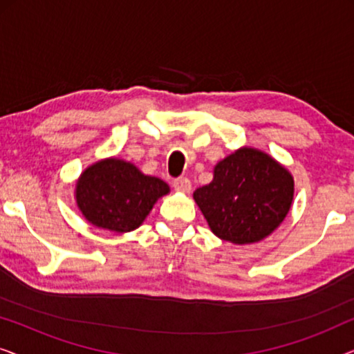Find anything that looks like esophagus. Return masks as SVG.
<instances>
[{"instance_id": "34e87169", "label": "esophagus", "mask_w": 354, "mask_h": 354, "mask_svg": "<svg viewBox=\"0 0 354 354\" xmlns=\"http://www.w3.org/2000/svg\"><path fill=\"white\" fill-rule=\"evenodd\" d=\"M172 185H174V188H176L177 192L188 193V192L192 190V182H190V178H187V177H178V178H174Z\"/></svg>"}]
</instances>
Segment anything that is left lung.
I'll return each mask as SVG.
<instances>
[{
	"mask_svg": "<svg viewBox=\"0 0 354 354\" xmlns=\"http://www.w3.org/2000/svg\"><path fill=\"white\" fill-rule=\"evenodd\" d=\"M293 177L254 148H240L214 167V178L193 193L212 234L235 245L272 234L293 201Z\"/></svg>",
	"mask_w": 354,
	"mask_h": 354,
	"instance_id": "left-lung-1",
	"label": "left lung"
}]
</instances>
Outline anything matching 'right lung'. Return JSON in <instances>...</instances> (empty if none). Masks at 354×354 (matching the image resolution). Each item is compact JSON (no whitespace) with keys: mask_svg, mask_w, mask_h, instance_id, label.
I'll use <instances>...</instances> for the list:
<instances>
[{"mask_svg":"<svg viewBox=\"0 0 354 354\" xmlns=\"http://www.w3.org/2000/svg\"><path fill=\"white\" fill-rule=\"evenodd\" d=\"M169 185L145 176L132 162L109 158L86 167L75 185V200L90 224L111 232L135 230Z\"/></svg>","mask_w":354,"mask_h":354,"instance_id":"right-lung-1","label":"right lung"}]
</instances>
